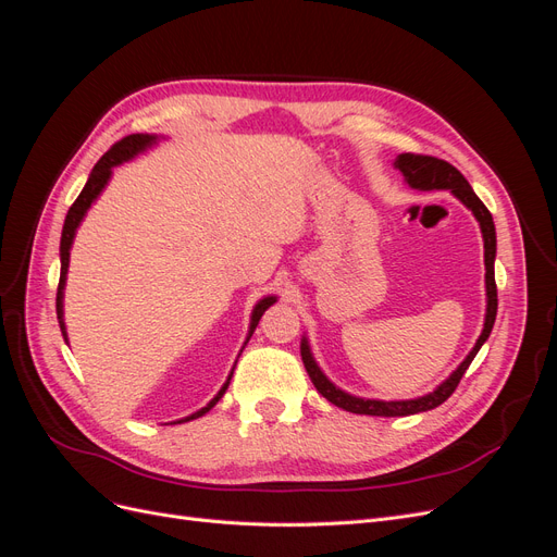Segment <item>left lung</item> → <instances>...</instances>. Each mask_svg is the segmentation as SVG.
<instances>
[{"mask_svg": "<svg viewBox=\"0 0 557 557\" xmlns=\"http://www.w3.org/2000/svg\"><path fill=\"white\" fill-rule=\"evenodd\" d=\"M395 166L407 178V183L416 190H450L455 197H458L462 205L474 213V218L481 225V234H483V256H485V295H487V307H485V323H483V332L476 339L474 348H471L469 356L460 362V367L455 372L432 391L430 395L416 397V399H401V401H383V399H364V397H352L348 393H344L342 387H336L315 364L311 348L307 336L301 339V362H305L309 379L313 381L315 391L323 395L327 401H332L334 407H339L344 411L350 413H362V416H411V413H420V411H430L436 409L440 404H444L455 387H458L460 379L465 376L467 367L471 364V360L476 358V352L481 350V346L485 344L487 336L493 332L495 325V315H497V285H495V252H497V237H495V223L491 211L485 209L483 201L476 197V193L471 190V185L467 183V178L455 170L453 164H448L446 160L432 158V156H416V153H401L395 160Z\"/></svg>", "mask_w": 557, "mask_h": 557, "instance_id": "left-lung-1", "label": "left lung"}]
</instances>
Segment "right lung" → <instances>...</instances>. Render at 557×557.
Here are the masks:
<instances>
[{
	"mask_svg": "<svg viewBox=\"0 0 557 557\" xmlns=\"http://www.w3.org/2000/svg\"><path fill=\"white\" fill-rule=\"evenodd\" d=\"M156 141H158V137H153V134H129V137H125V139H121L117 144H113V146L107 150V153H104L102 158H99V162L92 166V172H90V176H88L86 188L81 190V195L76 197V201L70 207V211H66L64 227H62V239H60V262H62V267H60V283H58V320H60V330H62L64 342H66V330H64V318H62V313H64V311H62V297H64L66 272H70V248H72V244H74L76 230H78V225H81V221H83V215H86L88 209L92 207V201L99 197V193H102V190L107 188V183H109V178H111V174H113V166L123 164V162L132 160L134 156L144 153V150L153 146ZM274 301H276V297H264V299L258 301L256 309H252L248 339L252 336V332H256L262 313H264L269 307H272ZM248 339H246V342H248ZM232 372H234V369H232ZM232 372H230L225 385L221 387V391H218V395L207 404L205 409H199V411H195V413H190V416H185V418H181V420H174V425H176V423H188V420H195V418H199V416L209 413V411L215 407V404H218V399H221V397L225 395L227 385H230V379H232Z\"/></svg>",
	"mask_w": 557,
	"mask_h": 557,
	"instance_id": "1",
	"label": "right lung"
}]
</instances>
